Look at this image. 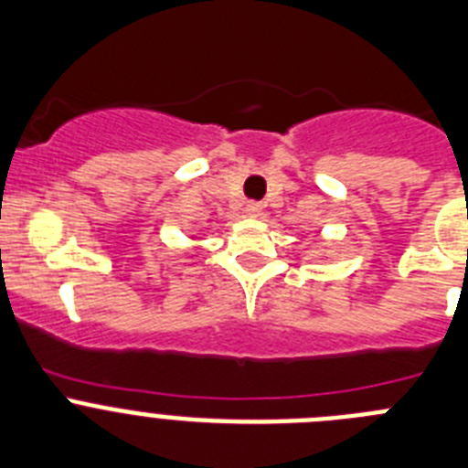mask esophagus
<instances>
[{"label":"esophagus","instance_id":"esophagus-1","mask_svg":"<svg viewBox=\"0 0 468 468\" xmlns=\"http://www.w3.org/2000/svg\"><path fill=\"white\" fill-rule=\"evenodd\" d=\"M261 209H263V205H261V203H247V207H244V214H247V217H259Z\"/></svg>","mask_w":468,"mask_h":468}]
</instances>
